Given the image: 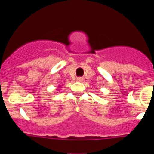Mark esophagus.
<instances>
[{
  "label": "esophagus",
  "mask_w": 154,
  "mask_h": 154,
  "mask_svg": "<svg viewBox=\"0 0 154 154\" xmlns=\"http://www.w3.org/2000/svg\"><path fill=\"white\" fill-rule=\"evenodd\" d=\"M82 78H81V77H79V78H77V81L78 82H82Z\"/></svg>",
  "instance_id": "obj_1"
}]
</instances>
